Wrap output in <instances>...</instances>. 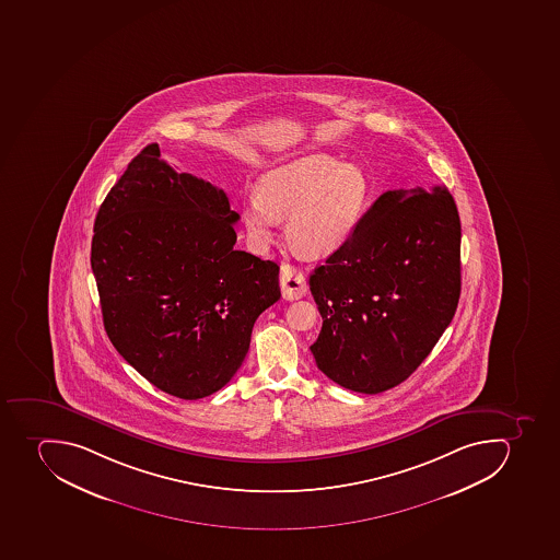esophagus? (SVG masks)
<instances>
[{"instance_id": "esophagus-1", "label": "esophagus", "mask_w": 560, "mask_h": 560, "mask_svg": "<svg viewBox=\"0 0 560 560\" xmlns=\"http://www.w3.org/2000/svg\"><path fill=\"white\" fill-rule=\"evenodd\" d=\"M280 287H282V294L285 300H300L305 296L308 291L305 277L301 273L300 269L294 268L291 264H282V271H280Z\"/></svg>"}]
</instances>
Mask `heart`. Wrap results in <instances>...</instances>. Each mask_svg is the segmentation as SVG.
<instances>
[{"mask_svg": "<svg viewBox=\"0 0 560 560\" xmlns=\"http://www.w3.org/2000/svg\"><path fill=\"white\" fill-rule=\"evenodd\" d=\"M369 200V179L358 165L311 154L264 174L259 195L245 200L241 221L255 252L273 240L287 217V240L308 257L334 254L351 237Z\"/></svg>", "mask_w": 560, "mask_h": 560, "instance_id": "1", "label": "heart"}]
</instances>
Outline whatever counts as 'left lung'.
Returning a JSON list of instances; mask_svg holds the SVG:
<instances>
[{"label":"left lung","instance_id":"1","mask_svg":"<svg viewBox=\"0 0 560 560\" xmlns=\"http://www.w3.org/2000/svg\"><path fill=\"white\" fill-rule=\"evenodd\" d=\"M323 328L315 363L348 390L380 394L408 380L456 314L460 221L443 186L381 195L311 275Z\"/></svg>","mask_w":560,"mask_h":560}]
</instances>
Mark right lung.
<instances>
[{
    "mask_svg": "<svg viewBox=\"0 0 560 560\" xmlns=\"http://www.w3.org/2000/svg\"><path fill=\"white\" fill-rule=\"evenodd\" d=\"M223 189L177 174L147 145L101 203L92 271L109 340L152 385L179 399L214 394L280 300L273 260L235 249Z\"/></svg>",
    "mask_w": 560,
    "mask_h": 560,
    "instance_id": "obj_1",
    "label": "right lung"
}]
</instances>
